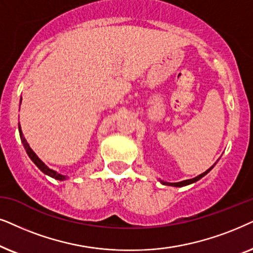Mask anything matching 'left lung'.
I'll list each match as a JSON object with an SVG mask.
<instances>
[{"label":"left lung","instance_id":"1","mask_svg":"<svg viewBox=\"0 0 253 253\" xmlns=\"http://www.w3.org/2000/svg\"><path fill=\"white\" fill-rule=\"evenodd\" d=\"M215 164H216V163H215ZM215 164H214V166H215ZM214 166L211 167L210 169L205 171L204 173L199 174V176H197L195 178H192V179H186V180H183V181H178V183H168V181H163V180H160V181H161V183L163 184V185H168V186H174V187H183V186H186V185L193 184V183H195V181H198L199 179H201V178H203L204 176H206V174H207L208 172H210V171H211V169H213Z\"/></svg>","mask_w":253,"mask_h":253}]
</instances>
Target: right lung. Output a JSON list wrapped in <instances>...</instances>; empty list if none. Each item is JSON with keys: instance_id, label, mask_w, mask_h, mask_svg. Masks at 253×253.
<instances>
[{"instance_id": "add662e5", "label": "right lung", "mask_w": 253, "mask_h": 253, "mask_svg": "<svg viewBox=\"0 0 253 253\" xmlns=\"http://www.w3.org/2000/svg\"><path fill=\"white\" fill-rule=\"evenodd\" d=\"M21 103H22V97H21ZM18 130H19V136H21L22 143H23V146H24L25 150H26V154L29 155V157L31 158V161L33 162V163H35L36 166L39 168L40 171H42V172L45 173V174H47V176L52 177V178H54V179H56V180H66L68 177L63 176V174L59 173V172H56L55 170L49 169V168L47 167L46 164L43 163V162H42V160H40V158H39L38 156H37L35 151H33V150L31 149V148H30L28 141H26L24 135H23V132H22V128H21V125H19V124H18Z\"/></svg>"}]
</instances>
